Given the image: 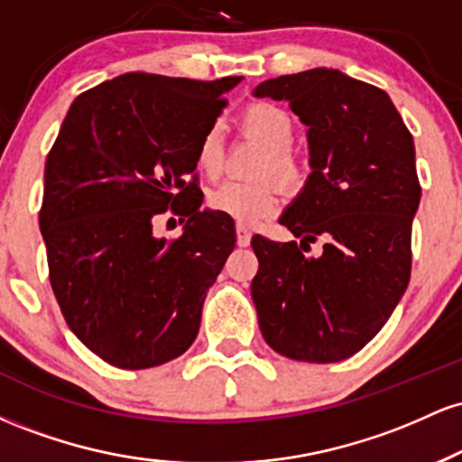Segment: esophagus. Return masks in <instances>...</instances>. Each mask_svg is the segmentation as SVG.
I'll return each mask as SVG.
<instances>
[{"label": "esophagus", "mask_w": 462, "mask_h": 462, "mask_svg": "<svg viewBox=\"0 0 462 462\" xmlns=\"http://www.w3.org/2000/svg\"><path fill=\"white\" fill-rule=\"evenodd\" d=\"M249 241H252V232H249L247 227L236 226V245L238 247H247Z\"/></svg>", "instance_id": "34e87169"}]
</instances>
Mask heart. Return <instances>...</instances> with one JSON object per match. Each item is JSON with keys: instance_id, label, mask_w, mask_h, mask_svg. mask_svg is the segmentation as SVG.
I'll use <instances>...</instances> for the list:
<instances>
[{"instance_id": "heart-1", "label": "heart", "mask_w": 462, "mask_h": 462, "mask_svg": "<svg viewBox=\"0 0 462 462\" xmlns=\"http://www.w3.org/2000/svg\"><path fill=\"white\" fill-rule=\"evenodd\" d=\"M241 125L252 139L261 141L269 150L258 171L263 176L278 178L286 189H300L306 180V169L300 158L291 152L295 141V124L291 115L275 104L256 102L245 108ZM224 161V128L213 124L199 139L198 167L201 173L213 178L221 171ZM206 204L210 210L227 217L238 226H254L278 210L280 189L272 180H252V182L227 180L210 190Z\"/></svg>"}]
</instances>
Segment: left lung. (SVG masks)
<instances>
[{
	"label": "left lung",
	"mask_w": 462,
	"mask_h": 462,
	"mask_svg": "<svg viewBox=\"0 0 462 462\" xmlns=\"http://www.w3.org/2000/svg\"><path fill=\"white\" fill-rule=\"evenodd\" d=\"M254 95L284 99L309 125L312 169L280 217L300 243L252 238L258 326L286 358L338 363L380 332L411 280L415 143L383 88L338 69L267 79Z\"/></svg>",
	"instance_id": "8db88e82"
}]
</instances>
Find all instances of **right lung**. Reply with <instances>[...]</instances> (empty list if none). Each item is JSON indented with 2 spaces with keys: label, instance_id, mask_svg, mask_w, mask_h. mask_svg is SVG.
<instances>
[{
  "label": "right lung",
  "instance_id": "obj_1",
  "mask_svg": "<svg viewBox=\"0 0 462 462\" xmlns=\"http://www.w3.org/2000/svg\"><path fill=\"white\" fill-rule=\"evenodd\" d=\"M238 82L124 73L73 99L47 153L39 224L51 289L71 332L113 367L164 365L198 337L236 232L201 210L198 176H186ZM169 212L188 221L171 242L152 236Z\"/></svg>",
  "mask_w": 462,
  "mask_h": 462
}]
</instances>
